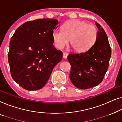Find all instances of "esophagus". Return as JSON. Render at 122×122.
<instances>
[{
    "label": "esophagus",
    "mask_w": 122,
    "mask_h": 122,
    "mask_svg": "<svg viewBox=\"0 0 122 122\" xmlns=\"http://www.w3.org/2000/svg\"><path fill=\"white\" fill-rule=\"evenodd\" d=\"M68 56V54L66 52H63V59H67Z\"/></svg>",
    "instance_id": "obj_1"
}]
</instances>
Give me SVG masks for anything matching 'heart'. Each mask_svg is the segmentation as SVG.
<instances>
[{
    "label": "heart",
    "mask_w": 122,
    "mask_h": 122,
    "mask_svg": "<svg viewBox=\"0 0 122 122\" xmlns=\"http://www.w3.org/2000/svg\"><path fill=\"white\" fill-rule=\"evenodd\" d=\"M98 30L93 25L78 20H70L63 24L62 30H55L52 37L55 46L61 49L69 40V47L76 52L89 50L96 42Z\"/></svg>",
    "instance_id": "heart-1"
}]
</instances>
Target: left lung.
Masks as SVG:
<instances>
[{"label":"left lung","instance_id":"obj_1","mask_svg":"<svg viewBox=\"0 0 122 122\" xmlns=\"http://www.w3.org/2000/svg\"><path fill=\"white\" fill-rule=\"evenodd\" d=\"M98 37L94 45L86 52L70 54V80L77 88L86 90L102 82L109 66L111 48L105 31L98 23Z\"/></svg>","mask_w":122,"mask_h":122}]
</instances>
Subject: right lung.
I'll use <instances>...</instances> for the list:
<instances>
[{
  "label": "right lung",
  "mask_w": 122,
  "mask_h": 122,
  "mask_svg": "<svg viewBox=\"0 0 122 122\" xmlns=\"http://www.w3.org/2000/svg\"><path fill=\"white\" fill-rule=\"evenodd\" d=\"M59 21L55 19L28 21L15 31L10 41L8 62L11 76L28 91L42 88L63 53L53 45V30Z\"/></svg>",
  "instance_id": "add662e5"
}]
</instances>
